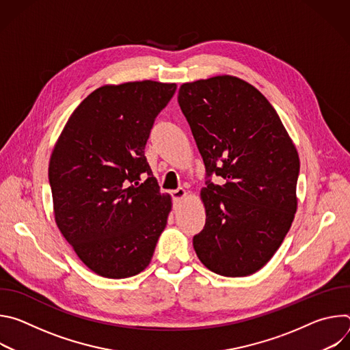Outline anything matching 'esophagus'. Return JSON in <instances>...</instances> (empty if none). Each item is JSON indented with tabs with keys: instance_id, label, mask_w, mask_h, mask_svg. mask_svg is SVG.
<instances>
[{
	"instance_id": "obj_1",
	"label": "esophagus",
	"mask_w": 350,
	"mask_h": 350,
	"mask_svg": "<svg viewBox=\"0 0 350 350\" xmlns=\"http://www.w3.org/2000/svg\"><path fill=\"white\" fill-rule=\"evenodd\" d=\"M170 195H172L173 202H174V204H178L180 201H183V199L187 196V192H185V189H184V188H178V189L172 191V192H170Z\"/></svg>"
}]
</instances>
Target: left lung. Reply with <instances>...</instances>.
Returning <instances> with one entry per match:
<instances>
[{"instance_id": "8db88e82", "label": "left lung", "mask_w": 350, "mask_h": 350, "mask_svg": "<svg viewBox=\"0 0 350 350\" xmlns=\"http://www.w3.org/2000/svg\"><path fill=\"white\" fill-rule=\"evenodd\" d=\"M184 113L206 169L204 230L192 239L211 271L245 277L277 252L296 213L299 157L266 96L234 76L185 83ZM212 174L221 185L210 181Z\"/></svg>"}]
</instances>
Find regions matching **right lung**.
<instances>
[{
    "mask_svg": "<svg viewBox=\"0 0 350 350\" xmlns=\"http://www.w3.org/2000/svg\"><path fill=\"white\" fill-rule=\"evenodd\" d=\"M176 88L152 80L99 87L55 144L48 167L55 221L98 275L141 273L166 227L172 198L159 192L144 149Z\"/></svg>",
    "mask_w": 350,
    "mask_h": 350,
    "instance_id": "right-lung-1",
    "label": "right lung"
}]
</instances>
